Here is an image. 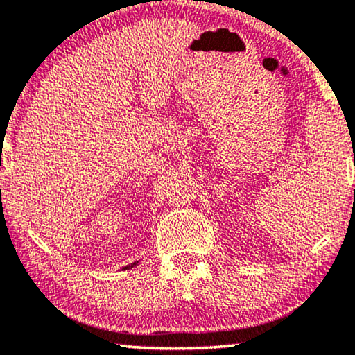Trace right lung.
Wrapping results in <instances>:
<instances>
[{
	"label": "right lung",
	"mask_w": 355,
	"mask_h": 355,
	"mask_svg": "<svg viewBox=\"0 0 355 355\" xmlns=\"http://www.w3.org/2000/svg\"><path fill=\"white\" fill-rule=\"evenodd\" d=\"M135 264H136V263H131V264H130V266H125V268H123V269H130V268H133V266H135Z\"/></svg>",
	"instance_id": "add662e5"
}]
</instances>
